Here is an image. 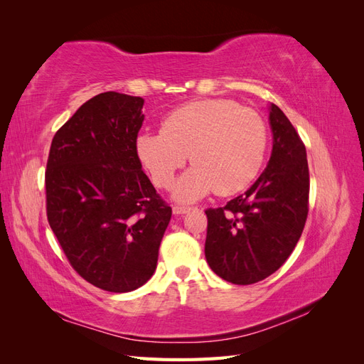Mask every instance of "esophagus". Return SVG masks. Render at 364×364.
I'll use <instances>...</instances> for the list:
<instances>
[{"mask_svg":"<svg viewBox=\"0 0 364 364\" xmlns=\"http://www.w3.org/2000/svg\"><path fill=\"white\" fill-rule=\"evenodd\" d=\"M190 206H179V205H176V206H173V213L174 214H186L190 211Z\"/></svg>","mask_w":364,"mask_h":364,"instance_id":"obj_1","label":"esophagus"}]
</instances>
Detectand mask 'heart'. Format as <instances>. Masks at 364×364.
I'll return each instance as SVG.
<instances>
[{"label": "heart", "instance_id": "heart-1", "mask_svg": "<svg viewBox=\"0 0 364 364\" xmlns=\"http://www.w3.org/2000/svg\"><path fill=\"white\" fill-rule=\"evenodd\" d=\"M269 141L267 124L252 107L225 98L191 102L162 121L161 132H142L136 153L159 188H170L174 176L188 161L174 188L182 202H194L215 190L235 194L255 179Z\"/></svg>", "mask_w": 364, "mask_h": 364}]
</instances>
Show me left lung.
Listing matches in <instances>:
<instances>
[{"mask_svg": "<svg viewBox=\"0 0 364 364\" xmlns=\"http://www.w3.org/2000/svg\"><path fill=\"white\" fill-rule=\"evenodd\" d=\"M272 156L257 182L223 208H209L205 257L237 285L266 279L291 255L308 215L306 150L290 119L270 106Z\"/></svg>", "mask_w": 364, "mask_h": 364, "instance_id": "1", "label": "left lung"}]
</instances>
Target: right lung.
Returning <instances> with one entry per match:
<instances>
[{"label":"right lung","mask_w":364,"mask_h":364,"mask_svg":"<svg viewBox=\"0 0 364 364\" xmlns=\"http://www.w3.org/2000/svg\"><path fill=\"white\" fill-rule=\"evenodd\" d=\"M142 105L114 91L92 97L56 132L47 161L50 228L71 267L112 293L151 278L171 218L136 153Z\"/></svg>","instance_id":"1"}]
</instances>
